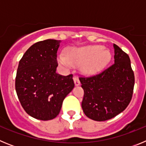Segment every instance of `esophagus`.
Listing matches in <instances>:
<instances>
[{
    "instance_id": "1",
    "label": "esophagus",
    "mask_w": 146,
    "mask_h": 146,
    "mask_svg": "<svg viewBox=\"0 0 146 146\" xmlns=\"http://www.w3.org/2000/svg\"><path fill=\"white\" fill-rule=\"evenodd\" d=\"M74 84H75V86H79L80 83V80L78 77H74Z\"/></svg>"
}]
</instances>
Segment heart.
Masks as SVG:
<instances>
[{
    "mask_svg": "<svg viewBox=\"0 0 146 146\" xmlns=\"http://www.w3.org/2000/svg\"><path fill=\"white\" fill-rule=\"evenodd\" d=\"M111 58V54L107 49L100 45H89L81 48H72L67 55L61 53L58 55V63L69 69L72 66L82 65V71L86 74H93L101 70Z\"/></svg>",
    "mask_w": 146,
    "mask_h": 146,
    "instance_id": "obj_1",
    "label": "heart"
}]
</instances>
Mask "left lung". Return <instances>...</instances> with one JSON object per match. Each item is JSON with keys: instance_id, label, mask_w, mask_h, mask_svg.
Segmentation results:
<instances>
[{"instance_id": "left-lung-1", "label": "left lung", "mask_w": 146, "mask_h": 146, "mask_svg": "<svg viewBox=\"0 0 146 146\" xmlns=\"http://www.w3.org/2000/svg\"><path fill=\"white\" fill-rule=\"evenodd\" d=\"M114 47V63L95 75L79 77L84 90L82 108L96 121L111 119L123 112L133 95L135 75L129 55Z\"/></svg>"}]
</instances>
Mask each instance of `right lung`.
I'll return each instance as SVG.
<instances>
[{"mask_svg":"<svg viewBox=\"0 0 146 146\" xmlns=\"http://www.w3.org/2000/svg\"><path fill=\"white\" fill-rule=\"evenodd\" d=\"M60 42L47 39L35 43L18 65L15 89L19 101L29 115L42 121L57 116L64 99L74 87L72 74L56 72Z\"/></svg>","mask_w":146,"mask_h":146,"instance_id":"1","label":"right lung"}]
</instances>
